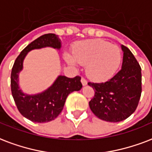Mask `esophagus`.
Returning <instances> with one entry per match:
<instances>
[{
  "mask_svg": "<svg viewBox=\"0 0 152 152\" xmlns=\"http://www.w3.org/2000/svg\"><path fill=\"white\" fill-rule=\"evenodd\" d=\"M81 83H82V84L84 86V85H87V84H88V81L86 80V79L84 78V77H82V78H81Z\"/></svg>",
  "mask_w": 152,
  "mask_h": 152,
  "instance_id": "esophagus-1",
  "label": "esophagus"
}]
</instances>
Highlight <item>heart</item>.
<instances>
[{"label":"heart","mask_w":152,"mask_h":152,"mask_svg":"<svg viewBox=\"0 0 152 152\" xmlns=\"http://www.w3.org/2000/svg\"><path fill=\"white\" fill-rule=\"evenodd\" d=\"M74 60L81 65L87 66L86 74L91 80L103 82L114 76L121 63V51L117 45L103 40H88L76 43L72 48ZM68 64L74 60L66 55Z\"/></svg>","instance_id":"1"}]
</instances>
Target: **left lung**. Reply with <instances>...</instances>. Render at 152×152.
<instances>
[{
    "label": "left lung",
    "instance_id": "8db88e82",
    "mask_svg": "<svg viewBox=\"0 0 152 152\" xmlns=\"http://www.w3.org/2000/svg\"><path fill=\"white\" fill-rule=\"evenodd\" d=\"M122 68L104 83L88 84L94 89L89 107L96 116L107 122H120L137 108L142 92L141 67L132 52L122 45Z\"/></svg>",
    "mask_w": 152,
    "mask_h": 152
}]
</instances>
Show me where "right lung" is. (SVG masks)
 I'll list each match as a JSON object with an SVG mask.
<instances>
[{"mask_svg": "<svg viewBox=\"0 0 152 152\" xmlns=\"http://www.w3.org/2000/svg\"><path fill=\"white\" fill-rule=\"evenodd\" d=\"M61 40L53 33L45 34L31 42L20 53L12 66L11 72V91L20 113L34 123H46L55 120L63 110L68 96L82 88L80 76L68 78L58 76L54 84L40 94H24L18 86V74L23 68V61L28 52L44 47L61 48Z\"/></svg>", "mask_w": 152, "mask_h": 152, "instance_id": "right-lung-1", "label": "right lung"}]
</instances>
